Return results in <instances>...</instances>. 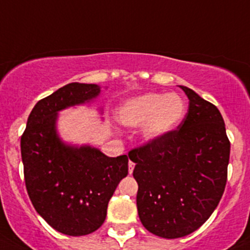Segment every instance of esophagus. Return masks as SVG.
Segmentation results:
<instances>
[{
	"label": "esophagus",
	"instance_id": "esophagus-1",
	"mask_svg": "<svg viewBox=\"0 0 250 250\" xmlns=\"http://www.w3.org/2000/svg\"><path fill=\"white\" fill-rule=\"evenodd\" d=\"M133 170H134V163H133L132 161H129V162H128V172H129V174H132Z\"/></svg>",
	"mask_w": 250,
	"mask_h": 250
}]
</instances>
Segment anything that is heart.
<instances>
[{"instance_id": "obj_1", "label": "heart", "mask_w": 250, "mask_h": 250, "mask_svg": "<svg viewBox=\"0 0 250 250\" xmlns=\"http://www.w3.org/2000/svg\"><path fill=\"white\" fill-rule=\"evenodd\" d=\"M186 104L175 93H146L125 100L117 110V120L125 127L144 125V137L157 140L173 132L183 121Z\"/></svg>"}]
</instances>
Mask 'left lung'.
<instances>
[{
    "instance_id": "1",
    "label": "left lung",
    "mask_w": 250,
    "mask_h": 250,
    "mask_svg": "<svg viewBox=\"0 0 250 250\" xmlns=\"http://www.w3.org/2000/svg\"><path fill=\"white\" fill-rule=\"evenodd\" d=\"M188 110L175 130L134 148L137 207L141 224L163 238L188 236L206 223L228 180L230 141L215 105L180 85Z\"/></svg>"
}]
</instances>
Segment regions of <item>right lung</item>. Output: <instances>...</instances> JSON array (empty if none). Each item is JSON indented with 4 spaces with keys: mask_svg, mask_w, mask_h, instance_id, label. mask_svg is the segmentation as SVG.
<instances>
[{
    "mask_svg": "<svg viewBox=\"0 0 250 250\" xmlns=\"http://www.w3.org/2000/svg\"><path fill=\"white\" fill-rule=\"evenodd\" d=\"M98 84L69 83L40 100L27 118L20 148L27 193L37 213L58 232L84 236L106 218L107 204L128 174L127 155L107 157L90 145H70L57 129L59 111L87 104Z\"/></svg>",
    "mask_w": 250,
    "mask_h": 250,
    "instance_id": "obj_1",
    "label": "right lung"
}]
</instances>
